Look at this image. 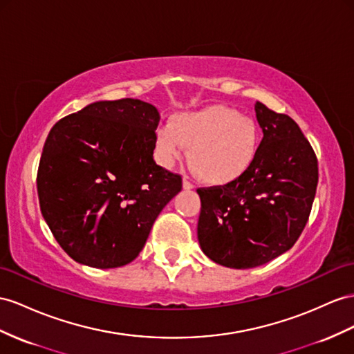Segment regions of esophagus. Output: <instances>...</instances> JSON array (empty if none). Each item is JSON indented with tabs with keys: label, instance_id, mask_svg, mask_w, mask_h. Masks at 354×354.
Here are the masks:
<instances>
[{
	"label": "esophagus",
	"instance_id": "34e87169",
	"mask_svg": "<svg viewBox=\"0 0 354 354\" xmlns=\"http://www.w3.org/2000/svg\"><path fill=\"white\" fill-rule=\"evenodd\" d=\"M183 188H184V189H193L194 185H193L192 183H189L188 179H184V180H183Z\"/></svg>",
	"mask_w": 354,
	"mask_h": 354
}]
</instances>
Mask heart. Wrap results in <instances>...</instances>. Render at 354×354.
<instances>
[{
	"mask_svg": "<svg viewBox=\"0 0 354 354\" xmlns=\"http://www.w3.org/2000/svg\"><path fill=\"white\" fill-rule=\"evenodd\" d=\"M188 158L198 178L209 185L239 179L252 165L259 149V129L250 116L223 104L176 113L156 131L161 165Z\"/></svg>",
	"mask_w": 354,
	"mask_h": 354,
	"instance_id": "b5f03b06",
	"label": "heart"
}]
</instances>
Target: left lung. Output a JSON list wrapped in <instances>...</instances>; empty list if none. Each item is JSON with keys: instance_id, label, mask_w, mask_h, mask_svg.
<instances>
[{"instance_id": "obj_1", "label": "left lung", "mask_w": 354, "mask_h": 354, "mask_svg": "<svg viewBox=\"0 0 354 354\" xmlns=\"http://www.w3.org/2000/svg\"><path fill=\"white\" fill-rule=\"evenodd\" d=\"M254 111L263 139L250 169L224 187L197 189L201 248L233 269L261 266L295 245L319 183L317 157L299 125L260 102Z\"/></svg>"}]
</instances>
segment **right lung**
<instances>
[{
  "mask_svg": "<svg viewBox=\"0 0 354 354\" xmlns=\"http://www.w3.org/2000/svg\"><path fill=\"white\" fill-rule=\"evenodd\" d=\"M158 122L156 106L122 98L91 103L52 127L37 171L40 209L77 263L129 265L183 188L152 158Z\"/></svg>",
  "mask_w": 354,
  "mask_h": 354,
  "instance_id": "right-lung-1",
  "label": "right lung"
}]
</instances>
